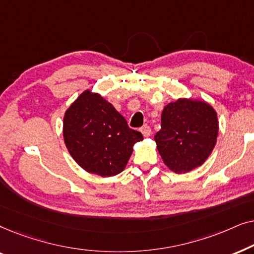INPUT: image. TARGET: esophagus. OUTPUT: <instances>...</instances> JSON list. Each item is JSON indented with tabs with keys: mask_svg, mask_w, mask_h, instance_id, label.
Returning a JSON list of instances; mask_svg holds the SVG:
<instances>
[{
	"mask_svg": "<svg viewBox=\"0 0 254 254\" xmlns=\"http://www.w3.org/2000/svg\"><path fill=\"white\" fill-rule=\"evenodd\" d=\"M141 133L144 137H149V136H150V134H151V128L149 127L148 125H144V126L141 128Z\"/></svg>",
	"mask_w": 254,
	"mask_h": 254,
	"instance_id": "esophagus-1",
	"label": "esophagus"
}]
</instances>
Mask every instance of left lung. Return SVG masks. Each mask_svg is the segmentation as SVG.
<instances>
[{"label":"left lung","instance_id":"8db88e82","mask_svg":"<svg viewBox=\"0 0 254 254\" xmlns=\"http://www.w3.org/2000/svg\"><path fill=\"white\" fill-rule=\"evenodd\" d=\"M217 134L218 119L213 106L203 100L179 98L163 110L155 141L164 164L173 172L186 173L206 162Z\"/></svg>","mask_w":254,"mask_h":254}]
</instances>
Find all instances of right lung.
Listing matches in <instances>:
<instances>
[{
  "instance_id": "right-lung-1",
  "label": "right lung",
  "mask_w": 254,
  "mask_h": 254,
  "mask_svg": "<svg viewBox=\"0 0 254 254\" xmlns=\"http://www.w3.org/2000/svg\"><path fill=\"white\" fill-rule=\"evenodd\" d=\"M65 147L75 162L89 173L112 177L123 172L140 131L99 93L85 90L68 107L64 117Z\"/></svg>"
}]
</instances>
